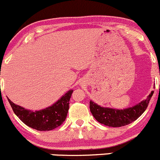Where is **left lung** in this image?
<instances>
[{
  "instance_id": "left-lung-1",
  "label": "left lung",
  "mask_w": 160,
  "mask_h": 160,
  "mask_svg": "<svg viewBox=\"0 0 160 160\" xmlns=\"http://www.w3.org/2000/svg\"><path fill=\"white\" fill-rule=\"evenodd\" d=\"M154 91L148 95L146 99L142 100L139 104L125 109H115L105 108L90 101V111L94 118L105 126L109 127H121L136 121L146 111Z\"/></svg>"
}]
</instances>
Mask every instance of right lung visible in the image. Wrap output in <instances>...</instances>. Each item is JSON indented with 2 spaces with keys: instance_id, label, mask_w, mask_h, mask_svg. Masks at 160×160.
<instances>
[{
  "instance_id": "1",
  "label": "right lung",
  "mask_w": 160,
  "mask_h": 160,
  "mask_svg": "<svg viewBox=\"0 0 160 160\" xmlns=\"http://www.w3.org/2000/svg\"><path fill=\"white\" fill-rule=\"evenodd\" d=\"M72 92L73 90H69L55 104L34 112L15 105L8 98V100L16 116L24 124L38 131H49L60 126L66 118Z\"/></svg>"
}]
</instances>
